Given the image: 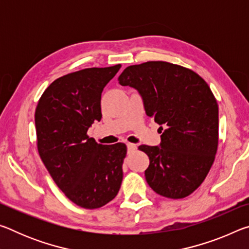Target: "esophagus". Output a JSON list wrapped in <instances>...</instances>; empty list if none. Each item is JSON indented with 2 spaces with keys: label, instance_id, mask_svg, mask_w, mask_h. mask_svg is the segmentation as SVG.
<instances>
[{
  "label": "esophagus",
  "instance_id": "obj_1",
  "mask_svg": "<svg viewBox=\"0 0 249 249\" xmlns=\"http://www.w3.org/2000/svg\"><path fill=\"white\" fill-rule=\"evenodd\" d=\"M136 149H137V146H136V145L132 144V142H128V144H127V151H128V154L133 153V151H135Z\"/></svg>",
  "mask_w": 249,
  "mask_h": 249
}]
</instances>
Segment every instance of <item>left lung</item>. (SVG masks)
<instances>
[{"instance_id": "obj_1", "label": "left lung", "mask_w": 249, "mask_h": 249, "mask_svg": "<svg viewBox=\"0 0 249 249\" xmlns=\"http://www.w3.org/2000/svg\"><path fill=\"white\" fill-rule=\"evenodd\" d=\"M119 82L138 91L147 116L162 130L159 146L138 147L149 157L147 183L169 199L190 196L217 150L218 107L208 83L195 71L166 61L129 66Z\"/></svg>"}]
</instances>
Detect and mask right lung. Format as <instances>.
Segmentation results:
<instances>
[{
  "label": "right lung",
  "instance_id": "1",
  "mask_svg": "<svg viewBox=\"0 0 249 249\" xmlns=\"http://www.w3.org/2000/svg\"><path fill=\"white\" fill-rule=\"evenodd\" d=\"M121 65L87 68L58 78L37 104V148L58 188L74 204L98 209L116 196L126 145H101L87 135L101 121V94Z\"/></svg>",
  "mask_w": 249,
  "mask_h": 249
}]
</instances>
